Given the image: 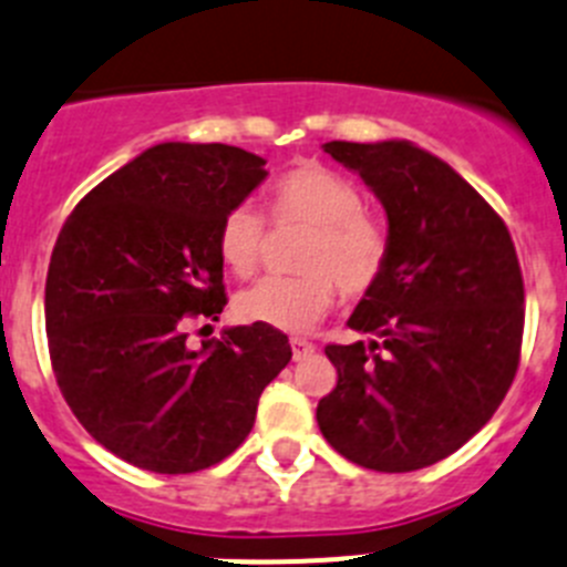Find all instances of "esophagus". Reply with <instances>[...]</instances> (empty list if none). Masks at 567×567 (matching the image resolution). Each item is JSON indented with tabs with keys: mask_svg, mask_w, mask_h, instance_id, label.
Here are the masks:
<instances>
[{
	"mask_svg": "<svg viewBox=\"0 0 567 567\" xmlns=\"http://www.w3.org/2000/svg\"><path fill=\"white\" fill-rule=\"evenodd\" d=\"M289 346H292L295 360H306V357H311L315 351H318V348L311 346L309 340H303V337H292V340H289Z\"/></svg>",
	"mask_w": 567,
	"mask_h": 567,
	"instance_id": "1",
	"label": "esophagus"
}]
</instances>
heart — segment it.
Wrapping results in <instances>:
<instances>
[{
    "label": "heart",
    "mask_w": 567,
    "mask_h": 567,
    "mask_svg": "<svg viewBox=\"0 0 567 567\" xmlns=\"http://www.w3.org/2000/svg\"><path fill=\"white\" fill-rule=\"evenodd\" d=\"M278 221L311 227L298 256L303 272L267 278L236 298L247 323L303 331L334 306L337 289L360 298L377 287L391 256L388 227L362 210V194L351 179L318 163H300L280 174L269 190ZM219 258L238 278L261 267L264 216L249 205L227 213L216 236Z\"/></svg>",
    "instance_id": "heart-1"
}]
</instances>
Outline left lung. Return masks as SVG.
<instances>
[{
  "label": "left lung",
  "instance_id": "obj_1",
  "mask_svg": "<svg viewBox=\"0 0 567 567\" xmlns=\"http://www.w3.org/2000/svg\"><path fill=\"white\" fill-rule=\"evenodd\" d=\"M388 213L391 256L348 326L368 342L326 346L337 388L318 404L323 439L377 472L453 455L501 408L520 365L523 275L489 202L408 140L342 143Z\"/></svg>",
  "mask_w": 567,
  "mask_h": 567
}]
</instances>
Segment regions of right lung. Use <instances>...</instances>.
<instances>
[{"instance_id":"add662e5","label":"right lung","mask_w":567,"mask_h":567,"mask_svg":"<svg viewBox=\"0 0 567 567\" xmlns=\"http://www.w3.org/2000/svg\"><path fill=\"white\" fill-rule=\"evenodd\" d=\"M267 159L221 143H159L92 188L53 247L44 320L55 382L109 453L159 475L225 461L292 360L272 326L188 348L190 320L227 303L216 236L267 179Z\"/></svg>"}]
</instances>
